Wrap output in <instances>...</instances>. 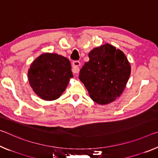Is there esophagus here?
<instances>
[{"mask_svg":"<svg viewBox=\"0 0 158 158\" xmlns=\"http://www.w3.org/2000/svg\"><path fill=\"white\" fill-rule=\"evenodd\" d=\"M81 63L79 61H74L72 62V72L74 74H77L79 72V66Z\"/></svg>","mask_w":158,"mask_h":158,"instance_id":"1","label":"esophagus"}]
</instances>
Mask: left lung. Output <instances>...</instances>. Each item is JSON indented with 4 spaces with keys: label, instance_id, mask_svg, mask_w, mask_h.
I'll use <instances>...</instances> for the list:
<instances>
[{
    "label": "left lung",
    "instance_id": "8db88e82",
    "mask_svg": "<svg viewBox=\"0 0 158 158\" xmlns=\"http://www.w3.org/2000/svg\"><path fill=\"white\" fill-rule=\"evenodd\" d=\"M89 61L80 70L79 78L91 98L99 105L110 103L124 91L131 65L121 50L106 44L89 53Z\"/></svg>",
    "mask_w": 158,
    "mask_h": 158
}]
</instances>
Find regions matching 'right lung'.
Masks as SVG:
<instances>
[{"label": "right lung", "instance_id": "right-lung-1", "mask_svg": "<svg viewBox=\"0 0 158 158\" xmlns=\"http://www.w3.org/2000/svg\"><path fill=\"white\" fill-rule=\"evenodd\" d=\"M73 77L71 63L67 57L45 52L32 62L28 71L30 86L44 101L60 98Z\"/></svg>", "mask_w": 158, "mask_h": 158}]
</instances>
